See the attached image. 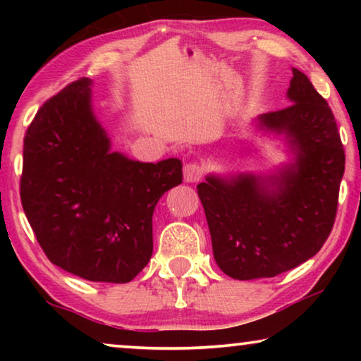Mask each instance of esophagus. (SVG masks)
I'll return each instance as SVG.
<instances>
[{
    "label": "esophagus",
    "mask_w": 361,
    "mask_h": 361,
    "mask_svg": "<svg viewBox=\"0 0 361 361\" xmlns=\"http://www.w3.org/2000/svg\"><path fill=\"white\" fill-rule=\"evenodd\" d=\"M205 167L199 162H189L184 166V180L185 182H199L204 176Z\"/></svg>",
    "instance_id": "esophagus-1"
}]
</instances>
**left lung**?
I'll return each mask as SVG.
<instances>
[{
  "instance_id": "left-lung-1",
  "label": "left lung",
  "mask_w": 361,
  "mask_h": 361,
  "mask_svg": "<svg viewBox=\"0 0 361 361\" xmlns=\"http://www.w3.org/2000/svg\"><path fill=\"white\" fill-rule=\"evenodd\" d=\"M288 98L255 121L284 137L293 162L274 176L212 174L197 185L215 261L233 279L274 278L312 258L337 215L345 151L334 113L298 68Z\"/></svg>"
}]
</instances>
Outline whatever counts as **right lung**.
<instances>
[{
    "label": "right lung",
    "mask_w": 361,
    "mask_h": 361,
    "mask_svg": "<svg viewBox=\"0 0 361 361\" xmlns=\"http://www.w3.org/2000/svg\"><path fill=\"white\" fill-rule=\"evenodd\" d=\"M92 83L72 82L39 108L24 136L21 204L51 263L95 283H130L151 259L152 214L182 182V162L113 152Z\"/></svg>",
    "instance_id": "obj_1"
}]
</instances>
